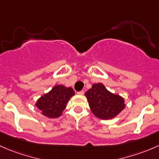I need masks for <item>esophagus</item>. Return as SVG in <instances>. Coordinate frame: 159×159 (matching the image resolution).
Masks as SVG:
<instances>
[{
  "mask_svg": "<svg viewBox=\"0 0 159 159\" xmlns=\"http://www.w3.org/2000/svg\"><path fill=\"white\" fill-rule=\"evenodd\" d=\"M78 94H79V95H83V94H84V91H83V90H81V91H80V92H78Z\"/></svg>",
  "mask_w": 159,
  "mask_h": 159,
  "instance_id": "obj_1",
  "label": "esophagus"
}]
</instances>
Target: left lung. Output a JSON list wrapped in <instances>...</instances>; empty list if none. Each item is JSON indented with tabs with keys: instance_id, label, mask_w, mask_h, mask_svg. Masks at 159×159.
<instances>
[{
	"instance_id": "obj_1",
	"label": "left lung",
	"mask_w": 159,
	"mask_h": 159,
	"mask_svg": "<svg viewBox=\"0 0 159 159\" xmlns=\"http://www.w3.org/2000/svg\"><path fill=\"white\" fill-rule=\"evenodd\" d=\"M93 114L101 119H111L124 109L125 100L122 96L107 90L102 83H95L86 93Z\"/></svg>"
}]
</instances>
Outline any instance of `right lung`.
Returning a JSON list of instances; mask_svg holds the SVG:
<instances>
[{
    "mask_svg": "<svg viewBox=\"0 0 159 159\" xmlns=\"http://www.w3.org/2000/svg\"><path fill=\"white\" fill-rule=\"evenodd\" d=\"M74 95L73 88L57 85L49 93L39 98L35 106L41 111L42 115L48 118L60 117L70 98Z\"/></svg>",
    "mask_w": 159,
    "mask_h": 159,
    "instance_id": "right-lung-1",
    "label": "right lung"
}]
</instances>
